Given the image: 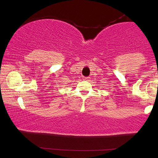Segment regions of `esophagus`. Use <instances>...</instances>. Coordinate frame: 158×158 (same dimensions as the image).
<instances>
[{
    "label": "esophagus",
    "mask_w": 158,
    "mask_h": 158,
    "mask_svg": "<svg viewBox=\"0 0 158 158\" xmlns=\"http://www.w3.org/2000/svg\"><path fill=\"white\" fill-rule=\"evenodd\" d=\"M83 78L85 81H88V80H89V77H84Z\"/></svg>",
    "instance_id": "obj_1"
}]
</instances>
